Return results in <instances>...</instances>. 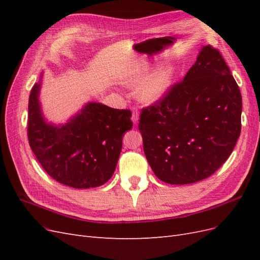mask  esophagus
Listing matches in <instances>:
<instances>
[{
  "label": "esophagus",
  "mask_w": 260,
  "mask_h": 260,
  "mask_svg": "<svg viewBox=\"0 0 260 260\" xmlns=\"http://www.w3.org/2000/svg\"><path fill=\"white\" fill-rule=\"evenodd\" d=\"M132 121L133 124H138L139 122V112L136 107H132Z\"/></svg>",
  "instance_id": "obj_1"
}]
</instances>
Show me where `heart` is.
I'll list each match as a JSON object with an SVG mask.
<instances>
[{"label": "heart", "instance_id": "1", "mask_svg": "<svg viewBox=\"0 0 260 260\" xmlns=\"http://www.w3.org/2000/svg\"><path fill=\"white\" fill-rule=\"evenodd\" d=\"M148 68H141L135 73L125 76L122 83L128 86H136L140 84L137 89L138 99L145 104H154L160 101L174 82L177 74V67L174 64H164L147 77Z\"/></svg>", "mask_w": 260, "mask_h": 260}]
</instances>
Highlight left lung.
Listing matches in <instances>:
<instances>
[{"label": "left lung", "instance_id": "left-lung-1", "mask_svg": "<svg viewBox=\"0 0 260 260\" xmlns=\"http://www.w3.org/2000/svg\"><path fill=\"white\" fill-rule=\"evenodd\" d=\"M242 96L222 55L203 46L183 80L142 109L139 130L156 177L190 184L229 158L241 133Z\"/></svg>", "mask_w": 260, "mask_h": 260}]
</instances>
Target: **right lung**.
Here are the masks:
<instances>
[{"mask_svg":"<svg viewBox=\"0 0 260 260\" xmlns=\"http://www.w3.org/2000/svg\"><path fill=\"white\" fill-rule=\"evenodd\" d=\"M40 88L41 81L32 86L28 105V140L38 161L67 186L106 183L116 169L123 133L132 128L131 112L90 102L68 122L56 125L42 115Z\"/></svg>","mask_w":260,"mask_h":260,"instance_id":"1","label":"right lung"}]
</instances>
